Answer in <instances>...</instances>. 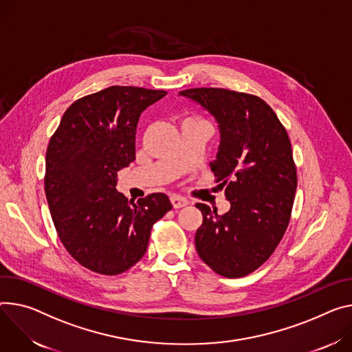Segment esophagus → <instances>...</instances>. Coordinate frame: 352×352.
<instances>
[{
  "instance_id": "esophagus-1",
  "label": "esophagus",
  "mask_w": 352,
  "mask_h": 352,
  "mask_svg": "<svg viewBox=\"0 0 352 352\" xmlns=\"http://www.w3.org/2000/svg\"><path fill=\"white\" fill-rule=\"evenodd\" d=\"M171 204H173V206H174L175 209H179V208L186 206V205H188V201H186L185 198H182V197L173 195V197H171Z\"/></svg>"
}]
</instances>
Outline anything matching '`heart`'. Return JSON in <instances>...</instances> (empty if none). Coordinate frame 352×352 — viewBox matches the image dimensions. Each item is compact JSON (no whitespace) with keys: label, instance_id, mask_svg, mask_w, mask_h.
Here are the masks:
<instances>
[{"label":"heart","instance_id":"obj_1","mask_svg":"<svg viewBox=\"0 0 352 352\" xmlns=\"http://www.w3.org/2000/svg\"><path fill=\"white\" fill-rule=\"evenodd\" d=\"M188 119H201V118H197V116H190V118H188Z\"/></svg>","mask_w":352,"mask_h":352}]
</instances>
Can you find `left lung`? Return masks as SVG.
<instances>
[{"label": "left lung", "mask_w": 352, "mask_h": 352, "mask_svg": "<svg viewBox=\"0 0 352 352\" xmlns=\"http://www.w3.org/2000/svg\"><path fill=\"white\" fill-rule=\"evenodd\" d=\"M179 95L219 123L220 144L210 170L230 201L225 214L197 204L204 216L197 251L216 274L245 276L271 257L289 225L298 186L289 136L255 95L225 88H190Z\"/></svg>", "instance_id": "8db88e82"}]
</instances>
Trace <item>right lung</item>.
<instances>
[{"label": "right lung", "mask_w": 352, "mask_h": 352, "mask_svg": "<svg viewBox=\"0 0 352 352\" xmlns=\"http://www.w3.org/2000/svg\"><path fill=\"white\" fill-rule=\"evenodd\" d=\"M164 89L113 85L77 100L46 151L45 192L63 245L87 270L119 275L144 255L154 223L173 205L164 194L138 202L116 190L118 171L136 160L140 113Z\"/></svg>", "instance_id": "add662e5"}]
</instances>
